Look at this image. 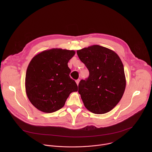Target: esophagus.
<instances>
[{
    "mask_svg": "<svg viewBox=\"0 0 152 152\" xmlns=\"http://www.w3.org/2000/svg\"><path fill=\"white\" fill-rule=\"evenodd\" d=\"M79 82H80V80H79V79H77V80H76V84H77V85H79Z\"/></svg>",
    "mask_w": 152,
    "mask_h": 152,
    "instance_id": "obj_1",
    "label": "esophagus"
}]
</instances>
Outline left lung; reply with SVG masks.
<instances>
[{
    "label": "left lung",
    "instance_id": "1",
    "mask_svg": "<svg viewBox=\"0 0 152 152\" xmlns=\"http://www.w3.org/2000/svg\"><path fill=\"white\" fill-rule=\"evenodd\" d=\"M80 60L90 72L86 80H81L78 92L85 107L90 112L102 114L118 103L125 91L124 67L113 50L93 45L77 50Z\"/></svg>",
    "mask_w": 152,
    "mask_h": 152
}]
</instances>
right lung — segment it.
Here are the masks:
<instances>
[{"mask_svg": "<svg viewBox=\"0 0 152 152\" xmlns=\"http://www.w3.org/2000/svg\"><path fill=\"white\" fill-rule=\"evenodd\" d=\"M75 51L53 48L35 55L27 68L26 93L31 103L40 111L51 113L62 108L77 85L70 78L69 60Z\"/></svg>", "mask_w": 152, "mask_h": 152, "instance_id": "add662e5", "label": "right lung"}]
</instances>
